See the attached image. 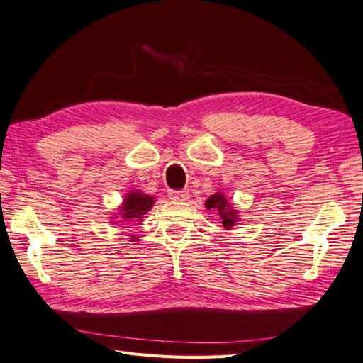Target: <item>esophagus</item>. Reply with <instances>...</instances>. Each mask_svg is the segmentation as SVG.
Returning a JSON list of instances; mask_svg holds the SVG:
<instances>
[{"instance_id":"esophagus-1","label":"esophagus","mask_w":363,"mask_h":363,"mask_svg":"<svg viewBox=\"0 0 363 363\" xmlns=\"http://www.w3.org/2000/svg\"><path fill=\"white\" fill-rule=\"evenodd\" d=\"M169 199L174 200V202H184V200L189 199L188 191H169Z\"/></svg>"}]
</instances>
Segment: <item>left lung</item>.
Here are the masks:
<instances>
[{
    "label": "left lung",
    "instance_id": "obj_1",
    "mask_svg": "<svg viewBox=\"0 0 363 363\" xmlns=\"http://www.w3.org/2000/svg\"><path fill=\"white\" fill-rule=\"evenodd\" d=\"M205 206L206 209H216L219 213L225 230H231V227H235L236 219H239L238 211L231 208L228 200L225 199L222 192H216V194L209 196V199L205 202Z\"/></svg>",
    "mask_w": 363,
    "mask_h": 363
}]
</instances>
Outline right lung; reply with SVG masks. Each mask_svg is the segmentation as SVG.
Listing matches in <instances>:
<instances>
[{
  "label": "right lung",
  "mask_w": 363,
  "mask_h": 363,
  "mask_svg": "<svg viewBox=\"0 0 363 363\" xmlns=\"http://www.w3.org/2000/svg\"><path fill=\"white\" fill-rule=\"evenodd\" d=\"M155 199L143 194L141 191H130L125 196L123 206H119V216L123 217L124 220H135L141 222L143 216L147 211H150V208L154 206ZM135 238V236H132Z\"/></svg>",
  "instance_id": "obj_1"
}]
</instances>
